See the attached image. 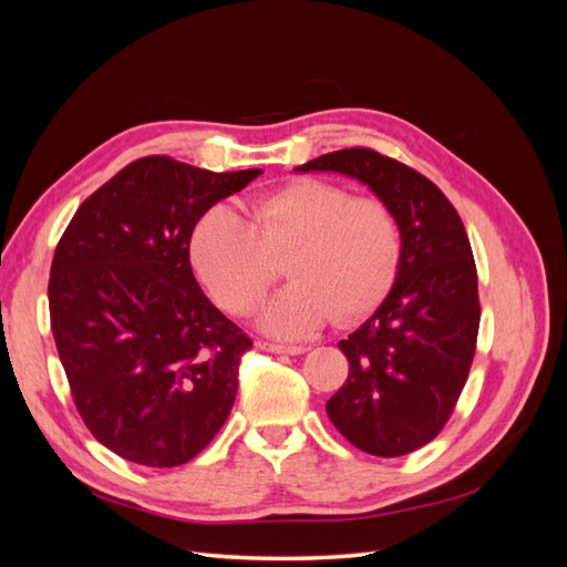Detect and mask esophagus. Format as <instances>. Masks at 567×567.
I'll return each mask as SVG.
<instances>
[{
  "mask_svg": "<svg viewBox=\"0 0 567 567\" xmlns=\"http://www.w3.org/2000/svg\"><path fill=\"white\" fill-rule=\"evenodd\" d=\"M260 348L267 350V352H274V354H302V352H307L305 346H277V342H262Z\"/></svg>",
  "mask_w": 567,
  "mask_h": 567,
  "instance_id": "1",
  "label": "esophagus"
}]
</instances>
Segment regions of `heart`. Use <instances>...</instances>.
I'll list each match as a JSON object with an SVG mask.
<instances>
[{
  "instance_id": "1",
  "label": "heart",
  "mask_w": 567,
  "mask_h": 567,
  "mask_svg": "<svg viewBox=\"0 0 567 567\" xmlns=\"http://www.w3.org/2000/svg\"><path fill=\"white\" fill-rule=\"evenodd\" d=\"M188 250L231 315L255 310L288 255L293 281L265 305L260 326L296 340L331 319L352 323L379 310L398 281L402 231L383 200L307 177L255 198L250 221L229 205H213L196 221Z\"/></svg>"
}]
</instances>
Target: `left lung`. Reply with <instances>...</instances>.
<instances>
[{
  "label": "left lung",
  "instance_id": "8db88e82",
  "mask_svg": "<svg viewBox=\"0 0 567 567\" xmlns=\"http://www.w3.org/2000/svg\"><path fill=\"white\" fill-rule=\"evenodd\" d=\"M367 184L402 231V265L390 296L338 342L350 375L326 414L357 450L404 456L437 437L468 381L480 300L468 234L440 188L373 148H342L296 167Z\"/></svg>",
  "mask_w": 567,
  "mask_h": 567
}]
</instances>
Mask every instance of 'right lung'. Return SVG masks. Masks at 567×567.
Wrapping results in <instances>:
<instances>
[{"mask_svg": "<svg viewBox=\"0 0 567 567\" xmlns=\"http://www.w3.org/2000/svg\"><path fill=\"white\" fill-rule=\"evenodd\" d=\"M257 175L140 158L80 205L56 246L49 315L75 406L104 447L140 466L192 461L234 406L252 340L205 298L188 244Z\"/></svg>", "mask_w": 567, "mask_h": 567, "instance_id": "obj_1", "label": "right lung"}]
</instances>
